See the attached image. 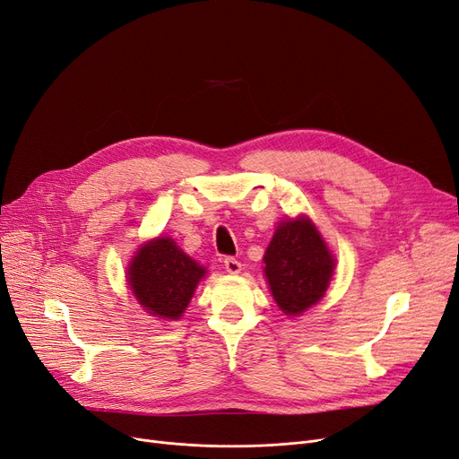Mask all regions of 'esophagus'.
<instances>
[{
    "label": "esophagus",
    "instance_id": "esophagus-1",
    "mask_svg": "<svg viewBox=\"0 0 459 459\" xmlns=\"http://www.w3.org/2000/svg\"><path fill=\"white\" fill-rule=\"evenodd\" d=\"M225 270H227L229 273H238V272L242 270V263L236 261L234 256H227V258H225Z\"/></svg>",
    "mask_w": 459,
    "mask_h": 459
}]
</instances>
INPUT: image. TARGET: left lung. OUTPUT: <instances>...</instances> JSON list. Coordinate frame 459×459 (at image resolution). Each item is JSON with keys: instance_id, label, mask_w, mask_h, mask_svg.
I'll use <instances>...</instances> for the list:
<instances>
[{"instance_id": "8db88e82", "label": "left lung", "mask_w": 459, "mask_h": 459, "mask_svg": "<svg viewBox=\"0 0 459 459\" xmlns=\"http://www.w3.org/2000/svg\"><path fill=\"white\" fill-rule=\"evenodd\" d=\"M264 264L270 290L285 315H300L315 306L333 273V256L307 217L279 223Z\"/></svg>"}]
</instances>
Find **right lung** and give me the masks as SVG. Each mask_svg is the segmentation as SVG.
<instances>
[{
  "instance_id": "obj_1",
  "label": "right lung",
  "mask_w": 459,
  "mask_h": 459,
  "mask_svg": "<svg viewBox=\"0 0 459 459\" xmlns=\"http://www.w3.org/2000/svg\"><path fill=\"white\" fill-rule=\"evenodd\" d=\"M127 273L133 294L146 311L163 318H178L186 311L206 270L170 238H157L138 249Z\"/></svg>"
}]
</instances>
